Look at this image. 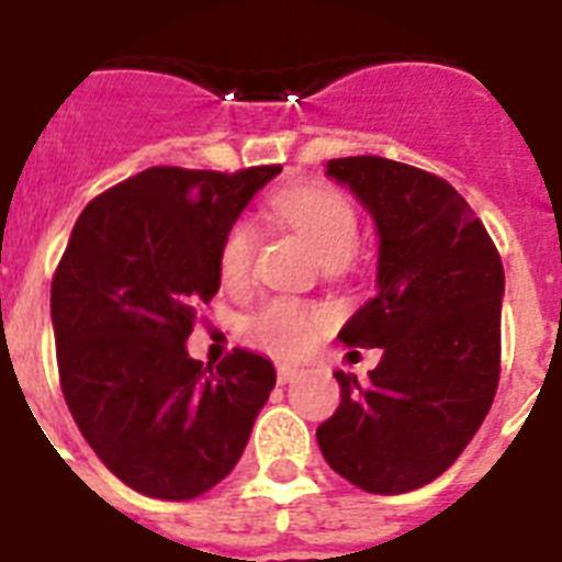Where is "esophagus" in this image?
Masks as SVG:
<instances>
[{
    "mask_svg": "<svg viewBox=\"0 0 562 562\" xmlns=\"http://www.w3.org/2000/svg\"><path fill=\"white\" fill-rule=\"evenodd\" d=\"M302 376L299 366H278V383H295Z\"/></svg>",
    "mask_w": 562,
    "mask_h": 562,
    "instance_id": "obj_1",
    "label": "esophagus"
}]
</instances>
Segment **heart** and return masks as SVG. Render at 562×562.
<instances>
[{"mask_svg":"<svg viewBox=\"0 0 562 562\" xmlns=\"http://www.w3.org/2000/svg\"><path fill=\"white\" fill-rule=\"evenodd\" d=\"M272 209L293 223L313 252L325 260L330 255H351L357 246V214L339 191L327 186H299L276 194ZM255 232L246 220H237L220 244V276L228 286H240L252 276ZM322 322L316 310L276 299L252 318V336L276 353L304 351Z\"/></svg>","mask_w":562,"mask_h":562,"instance_id":"obj_1","label":"heart"}]
</instances>
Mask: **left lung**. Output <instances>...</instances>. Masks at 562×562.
<instances>
[{
    "mask_svg": "<svg viewBox=\"0 0 562 562\" xmlns=\"http://www.w3.org/2000/svg\"><path fill=\"white\" fill-rule=\"evenodd\" d=\"M376 228L374 299L339 339L383 348L380 366L334 371L339 408L316 429L336 473L368 493L415 491L459 459L499 385L505 269L464 196L383 156L327 161Z\"/></svg>",
    "mask_w": 562,
    "mask_h": 562,
    "instance_id": "left-lung-1",
    "label": "left lung"
}]
</instances>
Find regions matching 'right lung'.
<instances>
[{
    "label": "right lung",
    "instance_id": "obj_1",
    "mask_svg": "<svg viewBox=\"0 0 562 562\" xmlns=\"http://www.w3.org/2000/svg\"><path fill=\"white\" fill-rule=\"evenodd\" d=\"M281 165L147 168L83 209L52 281L66 406L98 459L154 499H194L240 461L276 366L188 357L220 290V244Z\"/></svg>",
    "mask_w": 562,
    "mask_h": 562
}]
</instances>
